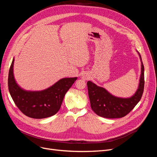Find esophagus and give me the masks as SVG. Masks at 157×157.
Listing matches in <instances>:
<instances>
[{
  "label": "esophagus",
  "instance_id": "obj_1",
  "mask_svg": "<svg viewBox=\"0 0 157 157\" xmlns=\"http://www.w3.org/2000/svg\"><path fill=\"white\" fill-rule=\"evenodd\" d=\"M82 78L83 79H84V80H88V79H89L90 77H89L88 75H82Z\"/></svg>",
  "mask_w": 157,
  "mask_h": 157
}]
</instances>
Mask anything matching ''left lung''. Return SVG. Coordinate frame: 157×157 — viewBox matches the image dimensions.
<instances>
[{"instance_id":"obj_1","label":"left lung","mask_w":157,"mask_h":157,"mask_svg":"<svg viewBox=\"0 0 157 157\" xmlns=\"http://www.w3.org/2000/svg\"><path fill=\"white\" fill-rule=\"evenodd\" d=\"M141 71L139 86L134 96L128 98L113 96L107 90L98 86L91 81L87 82L90 105L94 113L99 117L107 118H122L128 115L141 98L144 89V66L141 61Z\"/></svg>"}]
</instances>
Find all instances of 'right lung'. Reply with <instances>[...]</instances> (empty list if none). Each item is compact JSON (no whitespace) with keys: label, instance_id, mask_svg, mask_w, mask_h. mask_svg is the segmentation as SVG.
I'll use <instances>...</instances> for the list:
<instances>
[{"label":"right lung","instance_id":"add662e5","mask_svg":"<svg viewBox=\"0 0 157 157\" xmlns=\"http://www.w3.org/2000/svg\"><path fill=\"white\" fill-rule=\"evenodd\" d=\"M12 60L8 74V90L13 101L25 115L33 118H44L58 113L65 94L77 79L63 78L42 91H27L20 88L13 77Z\"/></svg>","mask_w":157,"mask_h":157}]
</instances>
